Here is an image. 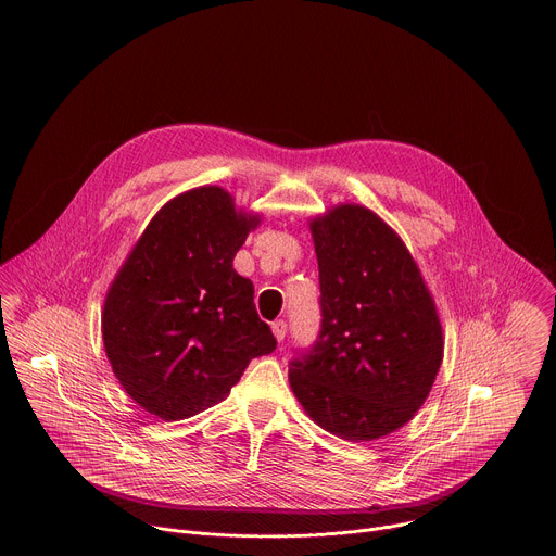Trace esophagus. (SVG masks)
I'll return each instance as SVG.
<instances>
[{"label":"esophagus","instance_id":"1","mask_svg":"<svg viewBox=\"0 0 556 556\" xmlns=\"http://www.w3.org/2000/svg\"><path fill=\"white\" fill-rule=\"evenodd\" d=\"M270 329H273V336L277 338V342H283V338H286V329H288V325H286V320L283 318H279V320H275L273 325H270Z\"/></svg>","mask_w":556,"mask_h":556}]
</instances>
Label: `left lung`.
<instances>
[{"label": "left lung", "instance_id": "obj_1", "mask_svg": "<svg viewBox=\"0 0 556 556\" xmlns=\"http://www.w3.org/2000/svg\"><path fill=\"white\" fill-rule=\"evenodd\" d=\"M320 333L290 364L305 415L353 443L404 428L443 362L437 303L404 240L371 210L342 203L309 218Z\"/></svg>", "mask_w": 556, "mask_h": 556}]
</instances>
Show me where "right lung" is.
<instances>
[{
    "instance_id": "obj_1",
    "label": "right lung",
    "mask_w": 556,
    "mask_h": 556,
    "mask_svg": "<svg viewBox=\"0 0 556 556\" xmlns=\"http://www.w3.org/2000/svg\"><path fill=\"white\" fill-rule=\"evenodd\" d=\"M260 223L227 190L203 185L167 201L117 270L102 340L115 378L146 413L178 421L212 408L253 357L277 346L251 279L233 268Z\"/></svg>"
}]
</instances>
